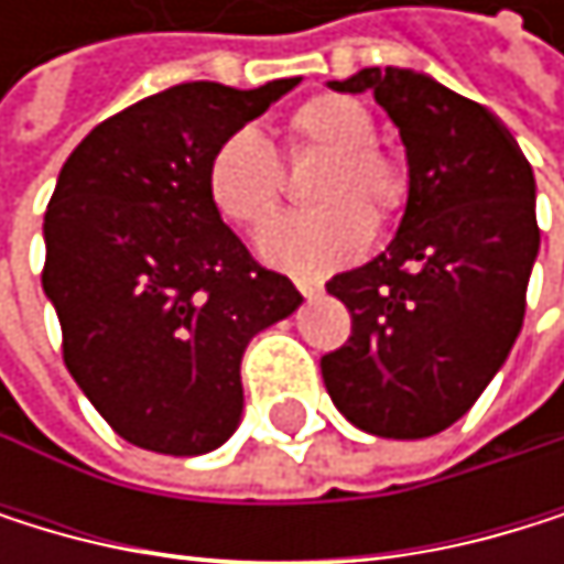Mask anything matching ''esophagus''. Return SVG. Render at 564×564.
<instances>
[{
  "instance_id": "obj_1",
  "label": "esophagus",
  "mask_w": 564,
  "mask_h": 564,
  "mask_svg": "<svg viewBox=\"0 0 564 564\" xmlns=\"http://www.w3.org/2000/svg\"><path fill=\"white\" fill-rule=\"evenodd\" d=\"M294 288H297L304 297H317V294L324 291L321 280H311V276H294Z\"/></svg>"
}]
</instances>
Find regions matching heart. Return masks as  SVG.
<instances>
[{"mask_svg": "<svg viewBox=\"0 0 564 564\" xmlns=\"http://www.w3.org/2000/svg\"><path fill=\"white\" fill-rule=\"evenodd\" d=\"M291 159L324 155L311 182L317 209L273 223L260 250L291 273H328L365 253L372 226H395L409 206L405 165L376 144L372 111L348 94H311L284 121ZM206 199L216 216L243 232H260L284 203V172L270 144L240 128L226 134L203 172Z\"/></svg>", "mask_w": 564, "mask_h": 564, "instance_id": "1", "label": "heart"}]
</instances>
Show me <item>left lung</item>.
<instances>
[{
  "label": "left lung",
  "instance_id": "8db88e82",
  "mask_svg": "<svg viewBox=\"0 0 564 564\" xmlns=\"http://www.w3.org/2000/svg\"><path fill=\"white\" fill-rule=\"evenodd\" d=\"M332 87L372 90L395 121L409 206L386 253L328 280L351 335L321 379L358 430L423 440L467 413L521 335L534 175L484 104L423 74L368 67Z\"/></svg>",
  "mask_w": 564,
  "mask_h": 564
}]
</instances>
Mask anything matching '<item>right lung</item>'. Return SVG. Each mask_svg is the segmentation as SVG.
<instances>
[{
    "mask_svg": "<svg viewBox=\"0 0 564 564\" xmlns=\"http://www.w3.org/2000/svg\"><path fill=\"white\" fill-rule=\"evenodd\" d=\"M297 87L192 80L100 121L46 206L43 291L63 365L128 443L199 457L243 413L240 358L301 294L260 267L206 199L213 148Z\"/></svg>",
    "mask_w": 564,
    "mask_h": 564,
    "instance_id": "obj_1",
    "label": "right lung"
}]
</instances>
